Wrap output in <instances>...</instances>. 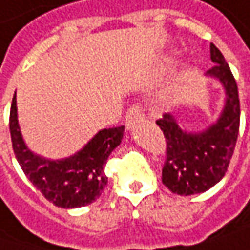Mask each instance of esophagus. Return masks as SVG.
<instances>
[{
  "mask_svg": "<svg viewBox=\"0 0 250 250\" xmlns=\"http://www.w3.org/2000/svg\"><path fill=\"white\" fill-rule=\"evenodd\" d=\"M143 117H144V113H143L141 106H131L125 113V127L130 130L133 125L140 122Z\"/></svg>",
  "mask_w": 250,
  "mask_h": 250,
  "instance_id": "esophagus-1",
  "label": "esophagus"
}]
</instances>
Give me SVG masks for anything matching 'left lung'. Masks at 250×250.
Segmentation results:
<instances>
[{
	"label": "left lung",
	"instance_id": "8db88e82",
	"mask_svg": "<svg viewBox=\"0 0 250 250\" xmlns=\"http://www.w3.org/2000/svg\"><path fill=\"white\" fill-rule=\"evenodd\" d=\"M211 61L213 66L205 76L221 82L227 96L218 120L198 133L183 130L171 113L157 120L167 141L163 184L171 192L184 197L205 192L224 178L239 133L238 84L224 55L213 43Z\"/></svg>",
	"mask_w": 250,
	"mask_h": 250
}]
</instances>
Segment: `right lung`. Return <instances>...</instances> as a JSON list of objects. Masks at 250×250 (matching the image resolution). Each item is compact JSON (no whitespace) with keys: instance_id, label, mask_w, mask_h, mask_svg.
I'll list each match as a JSON object with an SVG mask.
<instances>
[{"instance_id":"obj_1","label":"right lung","mask_w":250,"mask_h":250,"mask_svg":"<svg viewBox=\"0 0 250 250\" xmlns=\"http://www.w3.org/2000/svg\"><path fill=\"white\" fill-rule=\"evenodd\" d=\"M9 131L15 157L28 180L56 207L79 208L95 202L107 185L106 161L122 143L125 125L103 128L70 157L51 160L35 154L25 144L18 123L17 95L12 97Z\"/></svg>"}]
</instances>
